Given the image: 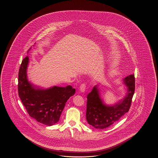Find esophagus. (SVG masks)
Returning <instances> with one entry per match:
<instances>
[{
	"label": "esophagus",
	"mask_w": 158,
	"mask_h": 158,
	"mask_svg": "<svg viewBox=\"0 0 158 158\" xmlns=\"http://www.w3.org/2000/svg\"><path fill=\"white\" fill-rule=\"evenodd\" d=\"M86 89V85L85 84H82L80 86V90L81 93H84Z\"/></svg>",
	"instance_id": "34e87169"
}]
</instances>
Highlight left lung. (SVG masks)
Instances as JSON below:
<instances>
[{
    "label": "left lung",
    "instance_id": "8db88e82",
    "mask_svg": "<svg viewBox=\"0 0 158 158\" xmlns=\"http://www.w3.org/2000/svg\"><path fill=\"white\" fill-rule=\"evenodd\" d=\"M127 93L121 101L114 105H107L101 99L98 85L94 86L87 95L86 120L88 124L97 129L110 127L128 112L131 106L135 90L134 74L124 78Z\"/></svg>",
    "mask_w": 158,
    "mask_h": 158
}]
</instances>
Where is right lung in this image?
Masks as SVG:
<instances>
[{
    "instance_id": "right-lung-1",
    "label": "right lung",
    "mask_w": 158,
    "mask_h": 158,
    "mask_svg": "<svg viewBox=\"0 0 158 158\" xmlns=\"http://www.w3.org/2000/svg\"><path fill=\"white\" fill-rule=\"evenodd\" d=\"M28 63L27 56L22 61L19 72V97L30 117L43 124L53 125L59 120L66 102L75 94L76 90L71 85L45 89L36 87L27 80Z\"/></svg>"
}]
</instances>
